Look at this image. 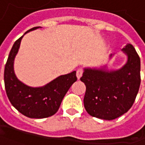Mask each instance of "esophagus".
I'll return each instance as SVG.
<instances>
[{
	"mask_svg": "<svg viewBox=\"0 0 145 145\" xmlns=\"http://www.w3.org/2000/svg\"><path fill=\"white\" fill-rule=\"evenodd\" d=\"M83 74V70L81 69H78L77 71H76V77H77V79H80L81 77V76Z\"/></svg>",
	"mask_w": 145,
	"mask_h": 145,
	"instance_id": "1",
	"label": "esophagus"
}]
</instances>
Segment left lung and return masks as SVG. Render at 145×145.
<instances>
[{"label":"left lung","instance_id":"1","mask_svg":"<svg viewBox=\"0 0 145 145\" xmlns=\"http://www.w3.org/2000/svg\"><path fill=\"white\" fill-rule=\"evenodd\" d=\"M126 64L120 69L85 68L81 81L86 86L85 108L91 116L105 120L119 118L133 105L140 85V59L134 47L127 43L122 49ZM112 54L109 56L111 59Z\"/></svg>","mask_w":145,"mask_h":145}]
</instances>
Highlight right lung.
I'll return each instance as SVG.
<instances>
[{"mask_svg": "<svg viewBox=\"0 0 145 145\" xmlns=\"http://www.w3.org/2000/svg\"><path fill=\"white\" fill-rule=\"evenodd\" d=\"M39 28L41 27H34L24 35ZM24 35L14 42L5 67L6 93L11 104L23 115L31 119L48 118L57 112L66 93L77 80L76 71L59 76L43 86L31 87L22 82L16 76L14 64Z\"/></svg>", "mask_w": 145, "mask_h": 145, "instance_id": "add662e5", "label": "right lung"}]
</instances>
